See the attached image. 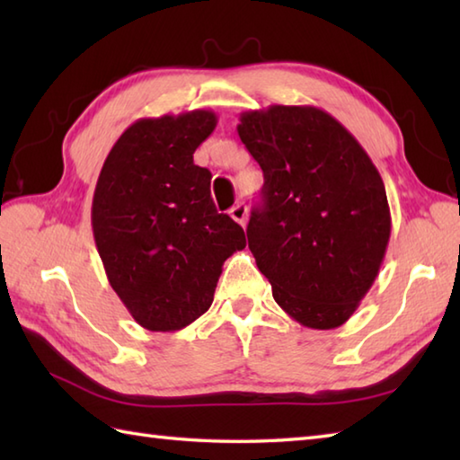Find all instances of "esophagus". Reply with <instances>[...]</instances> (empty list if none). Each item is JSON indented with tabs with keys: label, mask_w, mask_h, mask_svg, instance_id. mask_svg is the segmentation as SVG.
<instances>
[{
	"label": "esophagus",
	"mask_w": 460,
	"mask_h": 460,
	"mask_svg": "<svg viewBox=\"0 0 460 460\" xmlns=\"http://www.w3.org/2000/svg\"><path fill=\"white\" fill-rule=\"evenodd\" d=\"M247 213H249V209H247V205L245 203H237L235 208H233L231 211H229V215H231V219L233 221H237L241 227H245V223H247Z\"/></svg>",
	"instance_id": "34e87169"
}]
</instances>
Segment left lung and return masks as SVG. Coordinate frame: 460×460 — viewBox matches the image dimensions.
Listing matches in <instances>:
<instances>
[{"mask_svg":"<svg viewBox=\"0 0 460 460\" xmlns=\"http://www.w3.org/2000/svg\"><path fill=\"white\" fill-rule=\"evenodd\" d=\"M265 175L247 239L277 305L298 324H344L374 285L392 235L385 185L366 150L316 106L241 114Z\"/></svg>","mask_w":460,"mask_h":460,"instance_id":"1","label":"left lung"}]
</instances>
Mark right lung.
Wrapping results in <instances>:
<instances>
[{
	"instance_id": "add662e5",
	"label": "right lung",
	"mask_w": 460,
	"mask_h": 460,
	"mask_svg": "<svg viewBox=\"0 0 460 460\" xmlns=\"http://www.w3.org/2000/svg\"><path fill=\"white\" fill-rule=\"evenodd\" d=\"M217 126L211 111L140 119L104 160L93 233L111 287L138 324L175 332L208 312L245 231L211 199V172L193 152Z\"/></svg>"
}]
</instances>
